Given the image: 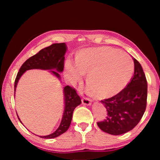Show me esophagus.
<instances>
[{
  "mask_svg": "<svg viewBox=\"0 0 160 160\" xmlns=\"http://www.w3.org/2000/svg\"><path fill=\"white\" fill-rule=\"evenodd\" d=\"M82 103L84 105H87V106H89V105H91L92 101L88 98H83L82 99Z\"/></svg>",
  "mask_w": 160,
  "mask_h": 160,
  "instance_id": "obj_1",
  "label": "esophagus"
}]
</instances>
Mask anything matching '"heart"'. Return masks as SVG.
I'll return each instance as SVG.
<instances>
[{
  "instance_id": "heart-1",
  "label": "heart",
  "mask_w": 160,
  "mask_h": 160,
  "mask_svg": "<svg viewBox=\"0 0 160 160\" xmlns=\"http://www.w3.org/2000/svg\"><path fill=\"white\" fill-rule=\"evenodd\" d=\"M75 63L68 59L64 75L75 85L87 75L86 90L95 99H106L116 95L125 88L133 72L131 58L123 51L109 47L88 48L78 51Z\"/></svg>"
}]
</instances>
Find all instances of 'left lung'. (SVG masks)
Here are the masks:
<instances>
[{
    "mask_svg": "<svg viewBox=\"0 0 160 160\" xmlns=\"http://www.w3.org/2000/svg\"><path fill=\"white\" fill-rule=\"evenodd\" d=\"M134 75L123 90L102 100L107 110V119L97 123L105 132L118 135L128 132L140 122L147 105L148 83L141 65L135 58Z\"/></svg>",
    "mask_w": 160,
    "mask_h": 160,
    "instance_id": "8db88e82",
    "label": "left lung"
}]
</instances>
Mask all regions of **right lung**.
I'll return each mask as SVG.
<instances>
[{"label":"right lung","mask_w":160,"mask_h":160,"mask_svg":"<svg viewBox=\"0 0 160 160\" xmlns=\"http://www.w3.org/2000/svg\"><path fill=\"white\" fill-rule=\"evenodd\" d=\"M66 51L67 47L65 43L53 44L47 48H43L34 56L28 58L22 65L19 72H18L15 81V94L19 80L24 74V72L28 70L41 69L50 70L51 73L60 80L61 76L58 72H62L63 70L65 54H66ZM63 94L65 107L60 126L53 133L39 137L46 139L54 138L63 134L68 129L72 121V113H73L75 107L81 104V99L80 97L78 95L75 89L68 85L65 86L63 88ZM17 116L21 122L18 114Z\"/></svg>","instance_id":"1"}]
</instances>
